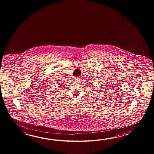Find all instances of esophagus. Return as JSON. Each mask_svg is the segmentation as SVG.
Here are the masks:
<instances>
[{
	"label": "esophagus",
	"mask_w": 154,
	"mask_h": 154,
	"mask_svg": "<svg viewBox=\"0 0 154 154\" xmlns=\"http://www.w3.org/2000/svg\"><path fill=\"white\" fill-rule=\"evenodd\" d=\"M74 80H75V82H79V81H80V78H79L78 76L75 77V78H74Z\"/></svg>",
	"instance_id": "esophagus-1"
}]
</instances>
